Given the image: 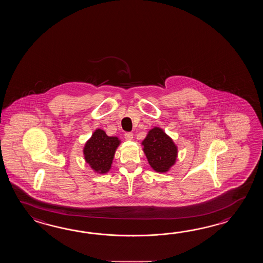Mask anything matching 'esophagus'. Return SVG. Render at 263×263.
<instances>
[{
  "instance_id": "esophagus-1",
  "label": "esophagus",
  "mask_w": 263,
  "mask_h": 263,
  "mask_svg": "<svg viewBox=\"0 0 263 263\" xmlns=\"http://www.w3.org/2000/svg\"><path fill=\"white\" fill-rule=\"evenodd\" d=\"M124 136H125V139L126 140H133V138H134V134L132 133H126L124 134Z\"/></svg>"
}]
</instances>
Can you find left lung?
<instances>
[{"instance_id":"1","label":"left lung","mask_w":263,"mask_h":263,"mask_svg":"<svg viewBox=\"0 0 263 263\" xmlns=\"http://www.w3.org/2000/svg\"><path fill=\"white\" fill-rule=\"evenodd\" d=\"M142 144L151 167L157 172H166L176 162L177 146L162 129L149 130Z\"/></svg>"}]
</instances>
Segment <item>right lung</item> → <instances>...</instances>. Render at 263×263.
Instances as JSON below:
<instances>
[{"instance_id": "right-lung-1", "label": "right lung", "mask_w": 263, "mask_h": 263, "mask_svg": "<svg viewBox=\"0 0 263 263\" xmlns=\"http://www.w3.org/2000/svg\"><path fill=\"white\" fill-rule=\"evenodd\" d=\"M119 142L118 137L107 136L102 129H97L84 146L85 161L96 172L106 173L111 168Z\"/></svg>"}]
</instances>
